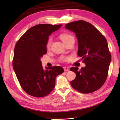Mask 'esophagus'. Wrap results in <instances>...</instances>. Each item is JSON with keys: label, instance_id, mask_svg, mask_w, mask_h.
Wrapping results in <instances>:
<instances>
[{"label": "esophagus", "instance_id": "esophagus-1", "mask_svg": "<svg viewBox=\"0 0 120 120\" xmlns=\"http://www.w3.org/2000/svg\"><path fill=\"white\" fill-rule=\"evenodd\" d=\"M64 71H69V69L67 67H64Z\"/></svg>", "mask_w": 120, "mask_h": 120}]
</instances>
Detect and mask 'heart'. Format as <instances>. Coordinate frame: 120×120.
I'll return each instance as SVG.
<instances>
[{"label":"heart","mask_w":120,"mask_h":120,"mask_svg":"<svg viewBox=\"0 0 120 120\" xmlns=\"http://www.w3.org/2000/svg\"><path fill=\"white\" fill-rule=\"evenodd\" d=\"M60 38H61V40H62V41L64 42V43H66L67 42H68V41L72 39V38H74V37H73V36L70 35V34H67V33L61 34L60 35ZM51 42H52V38H50L48 40L47 43H46V47L47 48L50 47L51 45Z\"/></svg>","instance_id":"obj_1"}]
</instances>
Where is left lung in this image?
<instances>
[{
    "mask_svg": "<svg viewBox=\"0 0 120 120\" xmlns=\"http://www.w3.org/2000/svg\"><path fill=\"white\" fill-rule=\"evenodd\" d=\"M65 28L76 34L78 55L86 64L80 70L77 67L70 68L76 75L71 85L81 93L96 91L106 81L111 61L106 39L92 24L82 20L67 24Z\"/></svg>",
    "mask_w": 120,
    "mask_h": 120,
    "instance_id": "obj_1",
    "label": "left lung"
}]
</instances>
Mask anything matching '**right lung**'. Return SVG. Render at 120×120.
<instances>
[{
  "instance_id": "obj_1",
  "label": "right lung",
  "mask_w": 120,
  "mask_h": 120,
  "mask_svg": "<svg viewBox=\"0 0 120 120\" xmlns=\"http://www.w3.org/2000/svg\"><path fill=\"white\" fill-rule=\"evenodd\" d=\"M62 24H38L28 30L16 43L13 67L23 90L36 97L45 96L53 90L56 78L62 74L60 66L46 67L44 70L41 61L46 53L49 36L57 31Z\"/></svg>"
}]
</instances>
